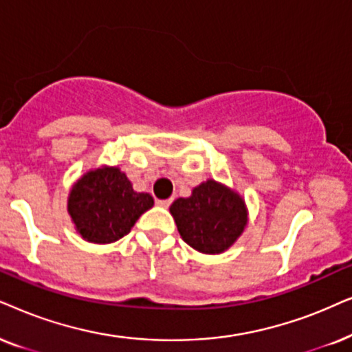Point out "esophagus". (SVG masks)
<instances>
[{"label": "esophagus", "mask_w": 352, "mask_h": 352, "mask_svg": "<svg viewBox=\"0 0 352 352\" xmlns=\"http://www.w3.org/2000/svg\"><path fill=\"white\" fill-rule=\"evenodd\" d=\"M156 203H157V206H161V208H168V206L172 204V198H168V199H157Z\"/></svg>", "instance_id": "obj_1"}]
</instances>
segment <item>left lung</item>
<instances>
[{
	"label": "left lung",
	"mask_w": 352,
	"mask_h": 352,
	"mask_svg": "<svg viewBox=\"0 0 352 352\" xmlns=\"http://www.w3.org/2000/svg\"><path fill=\"white\" fill-rule=\"evenodd\" d=\"M170 214L186 245L206 254L228 250L248 222L245 201L214 180L196 186L190 198L173 201Z\"/></svg>",
	"instance_id": "1"
}]
</instances>
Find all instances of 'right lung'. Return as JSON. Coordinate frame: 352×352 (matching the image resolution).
Listing matches in <instances>:
<instances>
[{
  "label": "right lung",
  "mask_w": 352,
  "mask_h": 352,
  "mask_svg": "<svg viewBox=\"0 0 352 352\" xmlns=\"http://www.w3.org/2000/svg\"><path fill=\"white\" fill-rule=\"evenodd\" d=\"M153 204V196L133 191L119 168L102 167L85 173L74 185L67 209L82 238L104 245L130 233Z\"/></svg>",
  "instance_id": "right-lung-1"
}]
</instances>
